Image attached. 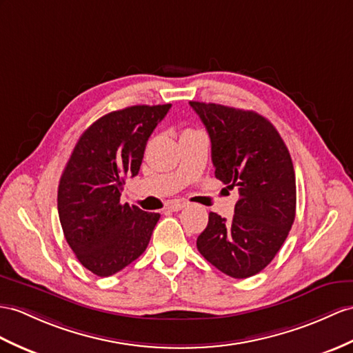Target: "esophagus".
Wrapping results in <instances>:
<instances>
[{"label": "esophagus", "mask_w": 353, "mask_h": 353, "mask_svg": "<svg viewBox=\"0 0 353 353\" xmlns=\"http://www.w3.org/2000/svg\"><path fill=\"white\" fill-rule=\"evenodd\" d=\"M185 206V202H178V201H175V202H170L169 205H168V210H170V211H179V210H183Z\"/></svg>", "instance_id": "esophagus-1"}]
</instances>
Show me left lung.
Returning <instances> with one entry per match:
<instances>
[{
  "instance_id": "obj_1",
  "label": "left lung",
  "mask_w": 353,
  "mask_h": 353,
  "mask_svg": "<svg viewBox=\"0 0 353 353\" xmlns=\"http://www.w3.org/2000/svg\"><path fill=\"white\" fill-rule=\"evenodd\" d=\"M211 139L216 178L236 187L234 219L210 212L197 250L221 272L247 279L261 272L286 241L296 210L295 170L281 136L253 110L190 101Z\"/></svg>"
}]
</instances>
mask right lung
I'll use <instances>...</instances> for the list:
<instances>
[{
  "instance_id": "add662e5",
  "label": "right lung",
  "mask_w": 353,
  "mask_h": 353,
  "mask_svg": "<svg viewBox=\"0 0 353 353\" xmlns=\"http://www.w3.org/2000/svg\"><path fill=\"white\" fill-rule=\"evenodd\" d=\"M172 105H137L103 115L76 142L58 185L68 245L99 277L121 271L147 248L160 219L121 203L127 176L139 174L145 145Z\"/></svg>"
}]
</instances>
